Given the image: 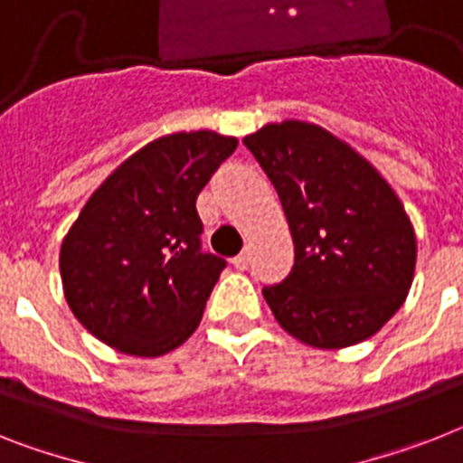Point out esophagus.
Here are the masks:
<instances>
[{
    "label": "esophagus",
    "mask_w": 463,
    "mask_h": 463,
    "mask_svg": "<svg viewBox=\"0 0 463 463\" xmlns=\"http://www.w3.org/2000/svg\"><path fill=\"white\" fill-rule=\"evenodd\" d=\"M232 266L238 268V270H247L250 268V250H244L242 254H238L232 259Z\"/></svg>",
    "instance_id": "esophagus-1"
}]
</instances>
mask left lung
<instances>
[{"mask_svg": "<svg viewBox=\"0 0 463 463\" xmlns=\"http://www.w3.org/2000/svg\"><path fill=\"white\" fill-rule=\"evenodd\" d=\"M285 209L294 268L263 297L279 327L313 348L374 336L405 304L417 238L374 166L317 124L287 119L244 138Z\"/></svg>", "mask_w": 463, "mask_h": 463, "instance_id": "8db88e82", "label": "left lung"}]
</instances>
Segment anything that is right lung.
I'll return each mask as SVG.
<instances>
[{
  "label": "right lung",
  "instance_id": "right-lung-1",
  "mask_svg": "<svg viewBox=\"0 0 463 463\" xmlns=\"http://www.w3.org/2000/svg\"><path fill=\"white\" fill-rule=\"evenodd\" d=\"M238 147L216 131L162 136L100 184L61 244L70 310L136 357L174 351L195 332L225 261L202 251L197 195Z\"/></svg>",
  "mask_w": 463,
  "mask_h": 463
}]
</instances>
